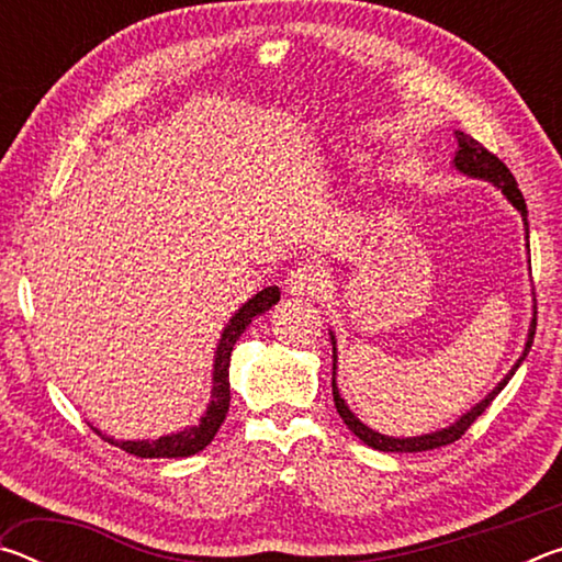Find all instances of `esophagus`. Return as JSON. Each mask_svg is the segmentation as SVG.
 <instances>
[{"label":"esophagus","mask_w":562,"mask_h":562,"mask_svg":"<svg viewBox=\"0 0 562 562\" xmlns=\"http://www.w3.org/2000/svg\"><path fill=\"white\" fill-rule=\"evenodd\" d=\"M322 288H325V282H322V272L315 265H302V268L290 270L288 278H284V290L294 297H307V294H315Z\"/></svg>","instance_id":"obj_1"}]
</instances>
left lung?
I'll return each instance as SVG.
<instances>
[{
	"label": "left lung",
	"mask_w": 562,
	"mask_h": 562,
	"mask_svg": "<svg viewBox=\"0 0 562 562\" xmlns=\"http://www.w3.org/2000/svg\"><path fill=\"white\" fill-rule=\"evenodd\" d=\"M456 140H459V148H456V156H453V170H459V173L469 176V178H479V180H488L493 188H498L503 195H506V201L516 207L522 217V227H526V247H528V255H530V243H528V207L526 201H522V193L518 190L516 178H513L510 170L506 168L503 160H498L493 154H488L486 148H483L479 140H473L471 136H465L463 131H456ZM530 265V258H528ZM532 335H536V300H532V319H530V327H528V339H526V347H522V355L518 357L516 364L510 367V372L501 379V382L491 389V392L481 398L479 404H473L469 412L461 414L456 418L453 424L446 426V429L439 431H431V434H422V436H386V434H379L374 429H369L364 422H359V416L351 412L347 406L345 398H341L339 389H337V339H335V331L329 329V339H331V396H335V406L341 416V422L349 426V431L357 436L359 441H364L367 446H372L376 451H392V453H416V451H431V449H439V446L446 443H453L456 439H461L465 434V429L479 418L483 412H486L488 404L493 402L501 394V389L510 382V376L518 372V367L522 364V359L528 357V351L532 347Z\"/></svg>",
	"instance_id": "8db88e82"
}]
</instances>
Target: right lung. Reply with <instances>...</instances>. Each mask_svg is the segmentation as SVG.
<instances>
[{"instance_id":"add662e5","label":"right lung","mask_w":562,"mask_h":562,"mask_svg":"<svg viewBox=\"0 0 562 562\" xmlns=\"http://www.w3.org/2000/svg\"><path fill=\"white\" fill-rule=\"evenodd\" d=\"M280 302V288H265L260 290L255 297L247 300L240 310L235 312L227 322L221 341H217L215 349V359H213V389H211V402H207L203 416L198 418V424L186 426L176 434H166L158 436V439H128V441H116L113 436H106L99 429L97 431L101 439H106L109 443L119 446V449L128 451L133 456H140V459H186V456H193L198 451H203L207 443L215 439L217 429L225 422L227 406H231V355L235 341L240 339V335L245 331V327L250 322L268 312L272 304Z\"/></svg>"}]
</instances>
